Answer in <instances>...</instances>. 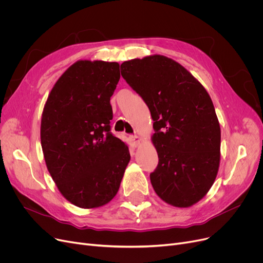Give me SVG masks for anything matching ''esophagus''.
<instances>
[{"label":"esophagus","mask_w":263,"mask_h":263,"mask_svg":"<svg viewBox=\"0 0 263 263\" xmlns=\"http://www.w3.org/2000/svg\"><path fill=\"white\" fill-rule=\"evenodd\" d=\"M130 140L132 141V143H133V145L134 146H137L139 145L140 143H141V137L140 136H137V135H130Z\"/></svg>","instance_id":"1"}]
</instances>
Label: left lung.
Masks as SVG:
<instances>
[{"mask_svg": "<svg viewBox=\"0 0 263 263\" xmlns=\"http://www.w3.org/2000/svg\"><path fill=\"white\" fill-rule=\"evenodd\" d=\"M154 119L159 164L150 174L158 196L178 208L199 201L211 189L220 158V128L204 87L179 63L163 55L120 65Z\"/></svg>", "mask_w": 263, "mask_h": 263, "instance_id": "8db88e82", "label": "left lung"}]
</instances>
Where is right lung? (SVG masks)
Returning a JSON list of instances; mask_svg holds the SVG:
<instances>
[{
	"instance_id": "right-lung-1",
	"label": "right lung",
	"mask_w": 263,
	"mask_h": 263,
	"mask_svg": "<svg viewBox=\"0 0 263 263\" xmlns=\"http://www.w3.org/2000/svg\"><path fill=\"white\" fill-rule=\"evenodd\" d=\"M119 64L78 61L55 83L45 104L40 140L47 168L62 195L83 209L112 200L130 161L110 132V97Z\"/></svg>"
}]
</instances>
